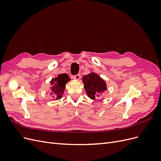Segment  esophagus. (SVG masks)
Returning <instances> with one entry per match:
<instances>
[{"instance_id":"34e87169","label":"esophagus","mask_w":161,"mask_h":161,"mask_svg":"<svg viewBox=\"0 0 161 161\" xmlns=\"http://www.w3.org/2000/svg\"><path fill=\"white\" fill-rule=\"evenodd\" d=\"M73 79H74L75 80H79L80 79V75H76L75 76H72Z\"/></svg>"}]
</instances>
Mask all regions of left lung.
<instances>
[{
    "mask_svg": "<svg viewBox=\"0 0 161 161\" xmlns=\"http://www.w3.org/2000/svg\"><path fill=\"white\" fill-rule=\"evenodd\" d=\"M82 82L87 95L92 99L100 97L102 92L107 90L105 82L95 72L84 76L82 77Z\"/></svg>",
    "mask_w": 161,
    "mask_h": 161,
    "instance_id": "1",
    "label": "left lung"
}]
</instances>
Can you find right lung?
Here are the masks:
<instances>
[{"mask_svg": "<svg viewBox=\"0 0 161 161\" xmlns=\"http://www.w3.org/2000/svg\"><path fill=\"white\" fill-rule=\"evenodd\" d=\"M70 80L67 74L58 75V77L52 79L50 81V94L56 100L61 99L66 88V84Z\"/></svg>", "mask_w": 161, "mask_h": 161, "instance_id": "right-lung-1", "label": "right lung"}]
</instances>
